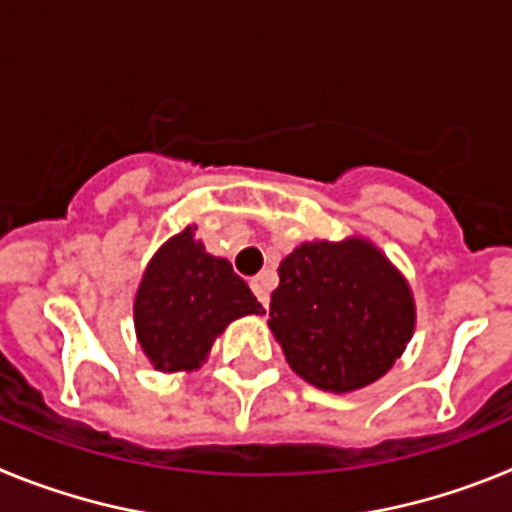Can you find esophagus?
I'll return each instance as SVG.
<instances>
[{
    "mask_svg": "<svg viewBox=\"0 0 512 512\" xmlns=\"http://www.w3.org/2000/svg\"><path fill=\"white\" fill-rule=\"evenodd\" d=\"M251 289H253V295L259 297L261 305L269 307V302H271V297H269V279H266L264 274H261V277H256V279H251Z\"/></svg>",
    "mask_w": 512,
    "mask_h": 512,
    "instance_id": "obj_1",
    "label": "esophagus"
}]
</instances>
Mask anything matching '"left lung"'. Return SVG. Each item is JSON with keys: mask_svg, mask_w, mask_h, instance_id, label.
<instances>
[{"mask_svg": "<svg viewBox=\"0 0 512 512\" xmlns=\"http://www.w3.org/2000/svg\"><path fill=\"white\" fill-rule=\"evenodd\" d=\"M269 328L305 382L351 392L400 359L415 305L408 282L372 243H302L279 264Z\"/></svg>", "mask_w": 512, "mask_h": 512, "instance_id": "left-lung-1", "label": "left lung"}]
</instances>
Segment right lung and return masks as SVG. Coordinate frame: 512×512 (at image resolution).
Masks as SVG:
<instances>
[{"label": "right lung", "mask_w": 512, "mask_h": 512, "mask_svg": "<svg viewBox=\"0 0 512 512\" xmlns=\"http://www.w3.org/2000/svg\"><path fill=\"white\" fill-rule=\"evenodd\" d=\"M248 284L225 259H215L194 228L182 230L148 264L135 297V333L161 372H192L210 354L225 325L261 315Z\"/></svg>", "instance_id": "1"}]
</instances>
